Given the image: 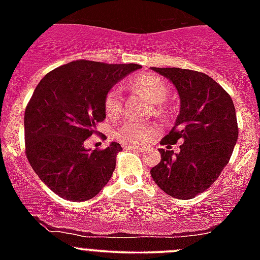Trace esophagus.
<instances>
[{"label":"esophagus","instance_id":"obj_1","mask_svg":"<svg viewBox=\"0 0 260 260\" xmlns=\"http://www.w3.org/2000/svg\"><path fill=\"white\" fill-rule=\"evenodd\" d=\"M126 148L127 150H133V151H139V152H144L146 151V148H143V147H139V146H134V144H126Z\"/></svg>","mask_w":260,"mask_h":260}]
</instances>
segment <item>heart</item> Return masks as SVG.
I'll use <instances>...</instances> for the list:
<instances>
[{"label": "heart", "mask_w": 260, "mask_h": 260, "mask_svg": "<svg viewBox=\"0 0 260 260\" xmlns=\"http://www.w3.org/2000/svg\"><path fill=\"white\" fill-rule=\"evenodd\" d=\"M130 87L135 92L141 93L153 104H161L168 98V86L161 78L153 74L137 75L130 80ZM105 113L110 117H118L122 110V93L119 87H113L108 91L104 99ZM157 133L153 123L137 122L127 119L116 130V138L125 144H144Z\"/></svg>", "instance_id": "b5f03b06"}]
</instances>
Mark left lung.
Here are the masks:
<instances>
[{"instance_id": "left-lung-1", "label": "left lung", "mask_w": 260, "mask_h": 260, "mask_svg": "<svg viewBox=\"0 0 260 260\" xmlns=\"http://www.w3.org/2000/svg\"><path fill=\"white\" fill-rule=\"evenodd\" d=\"M151 69L171 80L181 102L176 123L161 144L183 142L178 153L171 148L158 150L161 160L151 169V177L168 195L191 199L219 178L237 143L233 100L203 73L178 68Z\"/></svg>"}]
</instances>
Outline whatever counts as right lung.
<instances>
[{
	"mask_svg": "<svg viewBox=\"0 0 260 260\" xmlns=\"http://www.w3.org/2000/svg\"><path fill=\"white\" fill-rule=\"evenodd\" d=\"M137 63L69 62L48 73L35 88L24 113L26 155L32 169L61 198H93L110 180L121 144L87 150L84 142L105 119L104 99Z\"/></svg>",
	"mask_w": 260,
	"mask_h": 260,
	"instance_id": "add662e5",
	"label": "right lung"
}]
</instances>
